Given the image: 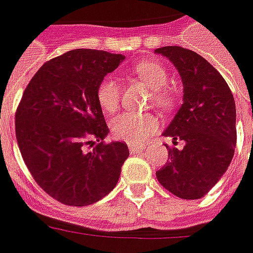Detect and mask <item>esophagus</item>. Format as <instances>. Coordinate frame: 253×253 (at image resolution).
<instances>
[{"mask_svg":"<svg viewBox=\"0 0 253 253\" xmlns=\"http://www.w3.org/2000/svg\"><path fill=\"white\" fill-rule=\"evenodd\" d=\"M129 151H131V153H142V152L145 151V146H142V145H132V143H129Z\"/></svg>","mask_w":253,"mask_h":253,"instance_id":"34e87169","label":"esophagus"}]
</instances>
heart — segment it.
Listing matches in <instances>:
<instances>
[{
    "instance_id": "obj_1",
    "label": "heart",
    "mask_w": 253,
    "mask_h": 253,
    "mask_svg": "<svg viewBox=\"0 0 253 253\" xmlns=\"http://www.w3.org/2000/svg\"><path fill=\"white\" fill-rule=\"evenodd\" d=\"M132 74L151 88L153 105L162 110H171L176 105V92L166 87L168 72L163 64L155 60H142L132 67ZM95 97L104 111L108 114L115 112L121 102V87L114 79L105 77L97 85ZM158 128L159 120L153 114L124 112L111 124L112 135L117 139L135 145L148 141Z\"/></svg>"
}]
</instances>
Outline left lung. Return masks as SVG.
I'll return each mask as SVG.
<instances>
[{
    "label": "left lung",
    "instance_id": "1",
    "mask_svg": "<svg viewBox=\"0 0 253 253\" xmlns=\"http://www.w3.org/2000/svg\"><path fill=\"white\" fill-rule=\"evenodd\" d=\"M169 57L184 85V102L165 136L184 148H169V159L156 171L162 186L184 200L203 197L232 161L237 143L234 95L224 77L199 53L180 46L155 50Z\"/></svg>",
    "mask_w": 253,
    "mask_h": 253
}]
</instances>
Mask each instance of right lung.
Wrapping results in <instances>:
<instances>
[{
  "mask_svg": "<svg viewBox=\"0 0 253 253\" xmlns=\"http://www.w3.org/2000/svg\"><path fill=\"white\" fill-rule=\"evenodd\" d=\"M124 59L94 49L53 57L18 104L15 133L22 159L38 186L62 204L83 207L101 200L117 186L129 156L125 142H104L108 126L95 97L104 76Z\"/></svg>",
  "mask_w": 253,
  "mask_h": 253,
  "instance_id": "1",
  "label": "right lung"
}]
</instances>
